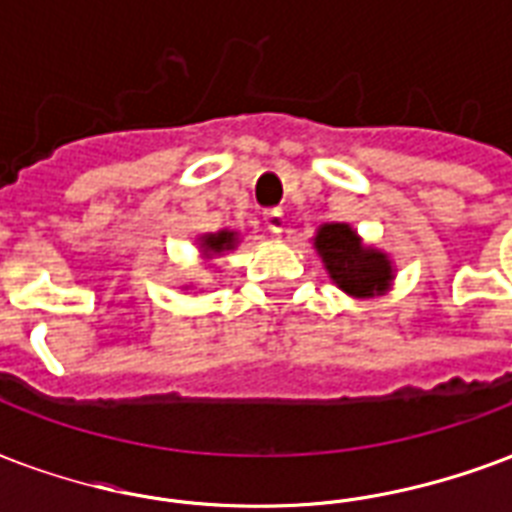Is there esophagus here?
I'll return each instance as SVG.
<instances>
[{
  "label": "esophagus",
  "instance_id": "1",
  "mask_svg": "<svg viewBox=\"0 0 512 512\" xmlns=\"http://www.w3.org/2000/svg\"><path fill=\"white\" fill-rule=\"evenodd\" d=\"M263 217H265V225H268V230H271V233H282L284 225H287V217H284L282 209H268Z\"/></svg>",
  "mask_w": 512,
  "mask_h": 512
}]
</instances>
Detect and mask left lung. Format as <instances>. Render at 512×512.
I'll use <instances>...</instances> for the list:
<instances>
[{"mask_svg":"<svg viewBox=\"0 0 512 512\" xmlns=\"http://www.w3.org/2000/svg\"><path fill=\"white\" fill-rule=\"evenodd\" d=\"M317 249L333 282L349 295L365 298L373 292H384L392 279V265L386 255L362 247L357 233L343 222L319 228Z\"/></svg>","mask_w":512,"mask_h":512,"instance_id":"1","label":"left lung"}]
</instances>
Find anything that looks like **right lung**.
I'll return each mask as SVG.
<instances>
[{"mask_svg":"<svg viewBox=\"0 0 512 512\" xmlns=\"http://www.w3.org/2000/svg\"><path fill=\"white\" fill-rule=\"evenodd\" d=\"M236 244V236L228 233V230H222V233H214V236H206L204 239V247L209 252H222V249H233Z\"/></svg>","mask_w":512,"mask_h":512,"instance_id":"obj_1","label":"right lung"}]
</instances>
